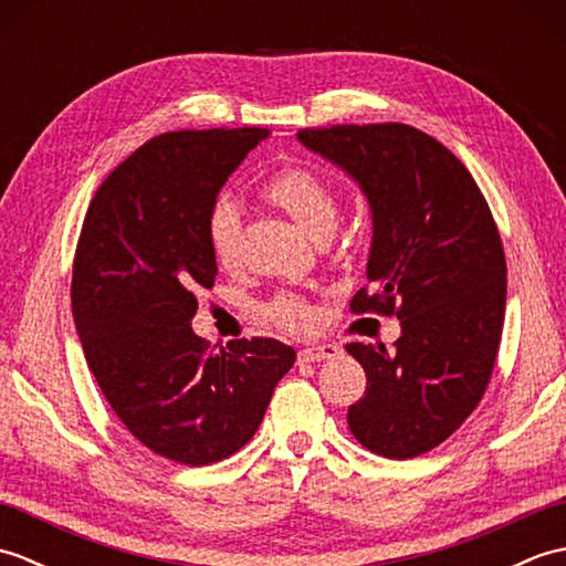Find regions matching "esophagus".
<instances>
[{
    "label": "esophagus",
    "instance_id": "34e87169",
    "mask_svg": "<svg viewBox=\"0 0 566 566\" xmlns=\"http://www.w3.org/2000/svg\"><path fill=\"white\" fill-rule=\"evenodd\" d=\"M335 355H340V347L338 345H308L302 347V350L296 353V363L298 365H308V363H321V359H331Z\"/></svg>",
    "mask_w": 566,
    "mask_h": 566
}]
</instances>
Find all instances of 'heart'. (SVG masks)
I'll list each match as a JSON object with an SVG mask.
<instances>
[{
	"mask_svg": "<svg viewBox=\"0 0 566 566\" xmlns=\"http://www.w3.org/2000/svg\"><path fill=\"white\" fill-rule=\"evenodd\" d=\"M258 191L264 201H270L272 207L282 209L286 216H292V219L316 240H326L333 233L335 223H338V189L333 187L331 179H326L308 165L276 167L274 172L262 179ZM203 233H207V245L213 260L219 262L221 268H233L238 260L240 219L231 201L219 199L211 203L207 221H203ZM264 316H268L276 328L290 333H306L314 328L316 323V311L298 294L274 296L272 302L264 306Z\"/></svg>",
	"mask_w": 566,
	"mask_h": 566,
	"instance_id": "b5f03b06",
	"label": "heart"
}]
</instances>
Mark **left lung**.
<instances>
[{
	"label": "left lung",
	"instance_id": "obj_1",
	"mask_svg": "<svg viewBox=\"0 0 566 566\" xmlns=\"http://www.w3.org/2000/svg\"><path fill=\"white\" fill-rule=\"evenodd\" d=\"M296 136L369 199V282L350 311L401 321L391 353L345 345L367 375L347 426L369 452L411 460L472 416L494 371L506 314L496 221L462 160L413 126L343 124Z\"/></svg>",
	"mask_w": 566,
	"mask_h": 566
}]
</instances>
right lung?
<instances>
[{"label": "right lung", "instance_id": "right-lung-1", "mask_svg": "<svg viewBox=\"0 0 566 566\" xmlns=\"http://www.w3.org/2000/svg\"><path fill=\"white\" fill-rule=\"evenodd\" d=\"M268 128L170 130L128 155L84 213L72 316L104 399L130 436L179 464L221 462L255 436L296 353L240 338L213 353L191 331L216 260L203 221Z\"/></svg>", "mask_w": 566, "mask_h": 566}]
</instances>
